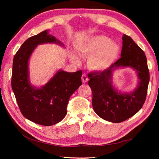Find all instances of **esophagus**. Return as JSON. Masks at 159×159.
<instances>
[{"label":"esophagus","mask_w":159,"mask_h":159,"mask_svg":"<svg viewBox=\"0 0 159 159\" xmlns=\"http://www.w3.org/2000/svg\"><path fill=\"white\" fill-rule=\"evenodd\" d=\"M81 80H82V82L83 83H86L89 80L88 76L86 75H85V74L82 75V76H81Z\"/></svg>","instance_id":"esophagus-1"}]
</instances>
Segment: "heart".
<instances>
[{
	"label": "heart",
	"mask_w": 159,
	"mask_h": 159,
	"mask_svg": "<svg viewBox=\"0 0 159 159\" xmlns=\"http://www.w3.org/2000/svg\"><path fill=\"white\" fill-rule=\"evenodd\" d=\"M75 48L80 55L88 56V66L96 71L109 68L117 59L120 52V47L117 43L113 42L110 38L104 35L91 36L77 42ZM70 59L75 64L80 62L78 56L74 53L70 54Z\"/></svg>",
	"instance_id": "heart-1"
}]
</instances>
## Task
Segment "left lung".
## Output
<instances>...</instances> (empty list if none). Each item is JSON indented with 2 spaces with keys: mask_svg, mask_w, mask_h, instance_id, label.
Returning <instances> with one entry per match:
<instances>
[{
  "mask_svg": "<svg viewBox=\"0 0 159 159\" xmlns=\"http://www.w3.org/2000/svg\"><path fill=\"white\" fill-rule=\"evenodd\" d=\"M122 40L121 58L107 70L88 74L94 111L101 118L112 123L125 121L142 108L150 79L145 53L130 36L124 34ZM121 67H131L137 73L138 85L130 93H122L112 85L113 73Z\"/></svg>",
  "mask_w": 159,
  "mask_h": 159,
  "instance_id": "obj_1",
  "label": "left lung"
}]
</instances>
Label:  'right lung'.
I'll return each instance as SVG.
<instances>
[{"label":"right lung","mask_w":159,"mask_h":159,"mask_svg":"<svg viewBox=\"0 0 159 159\" xmlns=\"http://www.w3.org/2000/svg\"><path fill=\"white\" fill-rule=\"evenodd\" d=\"M52 43L64 46L61 42L44 30L23 43L13 59L12 89L22 114L30 121L44 126L61 121L67 114L68 101L81 85L82 71L59 70L41 87L31 84L29 59L37 46Z\"/></svg>","instance_id":"1"}]
</instances>
